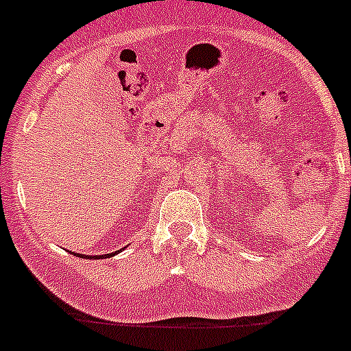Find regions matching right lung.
Here are the masks:
<instances>
[{
  "mask_svg": "<svg viewBox=\"0 0 351 351\" xmlns=\"http://www.w3.org/2000/svg\"><path fill=\"white\" fill-rule=\"evenodd\" d=\"M119 253V251H116V253H109V254H98V256H93L95 260H100V258H110V256H114V254H117ZM77 256H81V258H88V260H91V256H88V254H77Z\"/></svg>",
  "mask_w": 351,
  "mask_h": 351,
  "instance_id": "1",
  "label": "right lung"
}]
</instances>
